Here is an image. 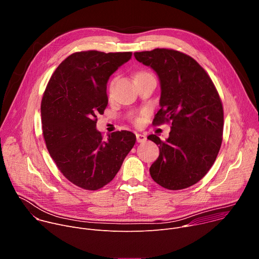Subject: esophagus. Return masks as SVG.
I'll list each match as a JSON object with an SVG mask.
<instances>
[{
  "instance_id": "esophagus-1",
  "label": "esophagus",
  "mask_w": 259,
  "mask_h": 259,
  "mask_svg": "<svg viewBox=\"0 0 259 259\" xmlns=\"http://www.w3.org/2000/svg\"><path fill=\"white\" fill-rule=\"evenodd\" d=\"M136 139H137V142H143L146 140V136L140 133H136Z\"/></svg>"
}]
</instances>
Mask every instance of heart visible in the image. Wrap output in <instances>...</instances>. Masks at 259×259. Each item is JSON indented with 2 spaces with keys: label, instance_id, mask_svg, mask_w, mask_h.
I'll return each instance as SVG.
<instances>
[{
  "label": "heart",
  "instance_id": "heart-1",
  "mask_svg": "<svg viewBox=\"0 0 259 259\" xmlns=\"http://www.w3.org/2000/svg\"><path fill=\"white\" fill-rule=\"evenodd\" d=\"M140 73H144V72H138V73H137V75H140ZM137 75H136V76H137Z\"/></svg>",
  "mask_w": 259,
  "mask_h": 259
}]
</instances>
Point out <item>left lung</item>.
<instances>
[{
	"mask_svg": "<svg viewBox=\"0 0 259 259\" xmlns=\"http://www.w3.org/2000/svg\"><path fill=\"white\" fill-rule=\"evenodd\" d=\"M137 61L157 73L161 86L160 109L154 124L171 121L169 137L159 145V158L150 168L161 187L177 191L192 187L212 167L224 132V108L205 69L191 56L172 49L135 52Z\"/></svg>",
	"mask_w": 259,
	"mask_h": 259,
	"instance_id": "obj_1",
	"label": "left lung"
}]
</instances>
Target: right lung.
I'll return each mask as SVG.
<instances>
[{
  "mask_svg": "<svg viewBox=\"0 0 259 259\" xmlns=\"http://www.w3.org/2000/svg\"><path fill=\"white\" fill-rule=\"evenodd\" d=\"M131 52L83 51L69 55L55 69L41 104L47 150L73 184L96 191L112 181L135 144L130 131L108 134L96 129L107 105L109 77L131 59Z\"/></svg>",
  "mask_w": 259,
  "mask_h": 259,
  "instance_id": "obj_1",
  "label": "right lung"
}]
</instances>
